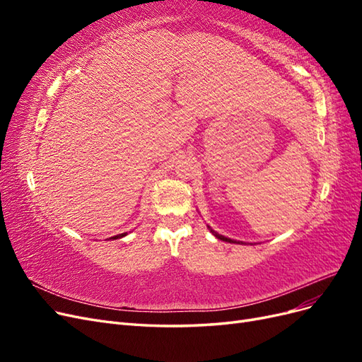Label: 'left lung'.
<instances>
[{"label":"left lung","mask_w":362,"mask_h":362,"mask_svg":"<svg viewBox=\"0 0 362 362\" xmlns=\"http://www.w3.org/2000/svg\"><path fill=\"white\" fill-rule=\"evenodd\" d=\"M211 233L217 237V238H221V240H223V242H228V243H237V242H234V240H231V238H228V237H223V235H221V234H217V233H214L213 229H211Z\"/></svg>","instance_id":"obj_1"}]
</instances>
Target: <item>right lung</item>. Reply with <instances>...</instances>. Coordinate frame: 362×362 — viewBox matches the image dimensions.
<instances>
[{"mask_svg":"<svg viewBox=\"0 0 362 362\" xmlns=\"http://www.w3.org/2000/svg\"><path fill=\"white\" fill-rule=\"evenodd\" d=\"M124 235H127V233H124V234H119V235H115V237H112L113 240H116V238H120V237H124Z\"/></svg>","mask_w":362,"mask_h":362,"instance_id":"add662e5","label":"right lung"}]
</instances>
